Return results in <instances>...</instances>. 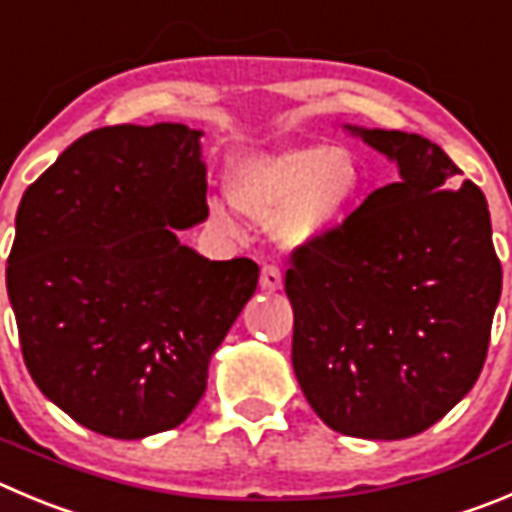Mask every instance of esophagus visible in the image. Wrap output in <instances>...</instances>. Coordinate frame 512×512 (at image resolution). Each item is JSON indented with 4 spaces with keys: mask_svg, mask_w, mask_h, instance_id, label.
I'll list each match as a JSON object with an SVG mask.
<instances>
[{
    "mask_svg": "<svg viewBox=\"0 0 512 512\" xmlns=\"http://www.w3.org/2000/svg\"><path fill=\"white\" fill-rule=\"evenodd\" d=\"M260 285L262 290H280L283 288V272L278 265H265L260 272Z\"/></svg>",
    "mask_w": 512,
    "mask_h": 512,
    "instance_id": "34e87169",
    "label": "esophagus"
}]
</instances>
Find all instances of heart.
Returning a JSON list of instances; mask_svg holds the SVG:
<instances>
[{
	"label": "heart",
	"mask_w": 512,
	"mask_h": 512,
	"mask_svg": "<svg viewBox=\"0 0 512 512\" xmlns=\"http://www.w3.org/2000/svg\"><path fill=\"white\" fill-rule=\"evenodd\" d=\"M364 186V171L343 146H290L234 161L227 179L232 204L270 222L283 245L318 242L343 222ZM212 217L224 209L212 204Z\"/></svg>",
	"instance_id": "heart-1"
}]
</instances>
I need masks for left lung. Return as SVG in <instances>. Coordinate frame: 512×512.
<instances>
[{
    "label": "left lung",
    "instance_id": "left-lung-1",
    "mask_svg": "<svg viewBox=\"0 0 512 512\" xmlns=\"http://www.w3.org/2000/svg\"><path fill=\"white\" fill-rule=\"evenodd\" d=\"M399 166L318 242L293 252V369L336 432L404 439L475 386L503 270L485 194L417 133L346 126Z\"/></svg>",
    "mask_w": 512,
    "mask_h": 512
}]
</instances>
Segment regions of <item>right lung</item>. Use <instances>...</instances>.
Listing matches in <instances>:
<instances>
[{
  "mask_svg": "<svg viewBox=\"0 0 512 512\" xmlns=\"http://www.w3.org/2000/svg\"><path fill=\"white\" fill-rule=\"evenodd\" d=\"M199 138L184 123L98 128L19 202L7 293L27 371L105 437L179 427L257 288L252 260H207L176 237L209 214Z\"/></svg>",
  "mask_w": 512,
  "mask_h": 512,
  "instance_id": "1",
  "label": "right lung"
}]
</instances>
